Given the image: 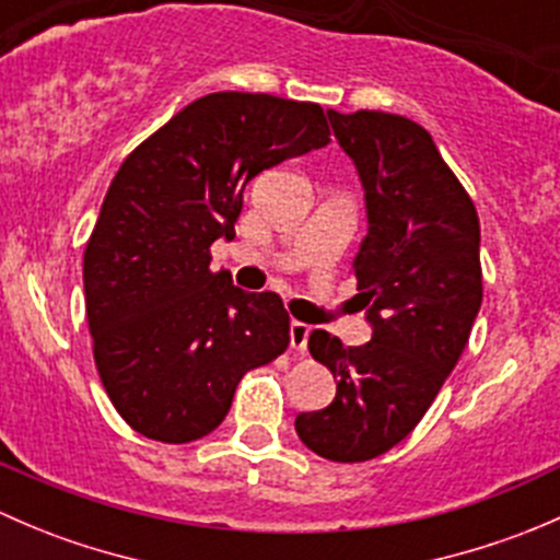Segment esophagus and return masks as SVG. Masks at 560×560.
Here are the masks:
<instances>
[{
	"label": "esophagus",
	"mask_w": 560,
	"mask_h": 560,
	"mask_svg": "<svg viewBox=\"0 0 560 560\" xmlns=\"http://www.w3.org/2000/svg\"><path fill=\"white\" fill-rule=\"evenodd\" d=\"M308 336H312V325H306V322H292L290 325V343L295 352H306L308 347Z\"/></svg>",
	"instance_id": "obj_1"
}]
</instances>
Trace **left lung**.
Wrapping results in <instances>:
<instances>
[{"mask_svg":"<svg viewBox=\"0 0 560 560\" xmlns=\"http://www.w3.org/2000/svg\"><path fill=\"white\" fill-rule=\"evenodd\" d=\"M327 118L365 189L369 235L352 268L374 332L363 347L308 336L336 398L298 415L295 431L327 460L363 463L415 431L466 349L482 306L479 217L420 124L382 110Z\"/></svg>","mask_w":560,"mask_h":560,"instance_id":"8db88e82","label":"left lung"}]
</instances>
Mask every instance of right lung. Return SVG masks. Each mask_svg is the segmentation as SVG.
<instances>
[{
	"mask_svg": "<svg viewBox=\"0 0 560 560\" xmlns=\"http://www.w3.org/2000/svg\"><path fill=\"white\" fill-rule=\"evenodd\" d=\"M327 143L316 103L217 92L118 167L83 254V290L107 398L145 439L208 436L246 371L287 349L281 298L211 270V244L235 235L254 175Z\"/></svg>",
	"mask_w": 560,
	"mask_h": 560,
	"instance_id": "add662e5",
	"label": "right lung"
}]
</instances>
